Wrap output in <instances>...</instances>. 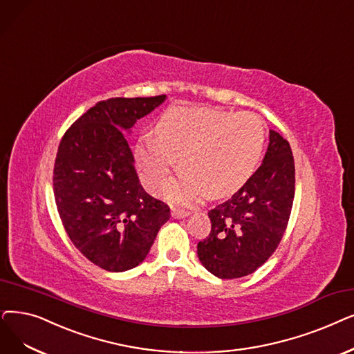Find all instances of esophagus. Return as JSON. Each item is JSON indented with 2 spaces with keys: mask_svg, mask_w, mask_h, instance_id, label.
Instances as JSON below:
<instances>
[{
  "mask_svg": "<svg viewBox=\"0 0 354 354\" xmlns=\"http://www.w3.org/2000/svg\"><path fill=\"white\" fill-rule=\"evenodd\" d=\"M191 212L188 209H178V208H174L172 209V217L174 218H185L188 217Z\"/></svg>",
  "mask_w": 354,
  "mask_h": 354,
  "instance_id": "obj_1",
  "label": "esophagus"
}]
</instances>
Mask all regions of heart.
<instances>
[{
  "instance_id": "heart-1",
  "label": "heart",
  "mask_w": 354,
  "mask_h": 354,
  "mask_svg": "<svg viewBox=\"0 0 354 354\" xmlns=\"http://www.w3.org/2000/svg\"><path fill=\"white\" fill-rule=\"evenodd\" d=\"M156 137L136 146V162L146 185L160 191L178 160L183 176L166 188V198L191 205L205 195L221 198L239 191L259 166L266 124L253 113L203 106H172L156 124Z\"/></svg>"
}]
</instances>
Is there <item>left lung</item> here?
<instances>
[{
	"label": "left lung",
	"instance_id": "obj_1",
	"mask_svg": "<svg viewBox=\"0 0 354 354\" xmlns=\"http://www.w3.org/2000/svg\"><path fill=\"white\" fill-rule=\"evenodd\" d=\"M295 195L292 150L278 131H269L263 163L227 201L211 211V232L198 243L203 266L221 279L253 273L278 249Z\"/></svg>",
	"mask_w": 354,
	"mask_h": 354
}]
</instances>
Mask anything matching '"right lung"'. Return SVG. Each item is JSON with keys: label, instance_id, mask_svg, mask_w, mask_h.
Returning a JSON list of instances; mask_svg holds the SVG:
<instances>
[{"label": "right lung", "instance_id": "1", "mask_svg": "<svg viewBox=\"0 0 354 354\" xmlns=\"http://www.w3.org/2000/svg\"><path fill=\"white\" fill-rule=\"evenodd\" d=\"M165 100L100 101L60 140L53 169L59 217L75 248L104 270L139 266L171 217L169 207L140 185L124 133Z\"/></svg>", "mask_w": 354, "mask_h": 354}]
</instances>
